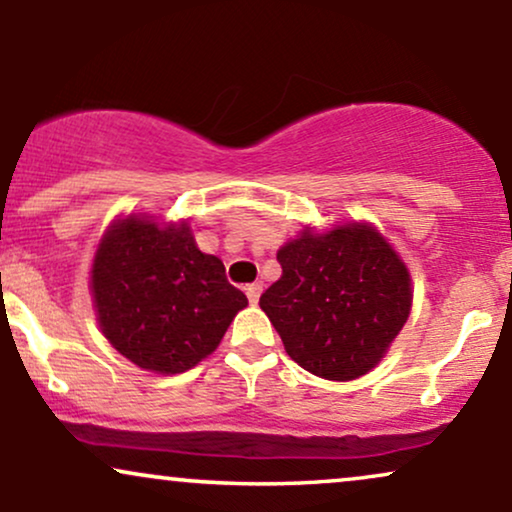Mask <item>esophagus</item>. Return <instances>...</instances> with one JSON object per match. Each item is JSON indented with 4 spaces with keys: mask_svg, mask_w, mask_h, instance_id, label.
<instances>
[{
    "mask_svg": "<svg viewBox=\"0 0 512 512\" xmlns=\"http://www.w3.org/2000/svg\"><path fill=\"white\" fill-rule=\"evenodd\" d=\"M245 293H248V301L252 305H257V301H260V296H262V284L260 281H255V284H250L248 289H245Z\"/></svg>",
    "mask_w": 512,
    "mask_h": 512,
    "instance_id": "obj_1",
    "label": "esophagus"
}]
</instances>
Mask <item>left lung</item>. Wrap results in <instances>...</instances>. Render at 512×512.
Wrapping results in <instances>:
<instances>
[{"instance_id": "obj_1", "label": "left lung", "mask_w": 512, "mask_h": 512, "mask_svg": "<svg viewBox=\"0 0 512 512\" xmlns=\"http://www.w3.org/2000/svg\"><path fill=\"white\" fill-rule=\"evenodd\" d=\"M276 260L281 279L260 308L298 366L325 380H354L380 363L411 310V276L370 223L310 228Z\"/></svg>"}]
</instances>
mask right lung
Listing matches in <instances>:
<instances>
[{"label": "right lung", "mask_w": 512, "mask_h": 512, "mask_svg": "<svg viewBox=\"0 0 512 512\" xmlns=\"http://www.w3.org/2000/svg\"><path fill=\"white\" fill-rule=\"evenodd\" d=\"M98 325L122 356L151 373H185L219 346L243 291L219 257L197 248L187 221L151 216L115 221L91 267Z\"/></svg>", "instance_id": "add662e5"}]
</instances>
